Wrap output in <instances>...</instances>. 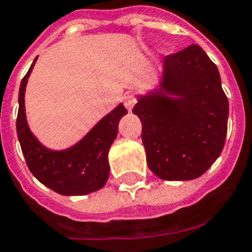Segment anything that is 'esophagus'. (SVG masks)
<instances>
[{
    "label": "esophagus",
    "mask_w": 252,
    "mask_h": 252,
    "mask_svg": "<svg viewBox=\"0 0 252 252\" xmlns=\"http://www.w3.org/2000/svg\"><path fill=\"white\" fill-rule=\"evenodd\" d=\"M135 97H134V94H131V93H126V94L124 95V105L126 106L127 110H131L132 106L135 105Z\"/></svg>",
    "instance_id": "1"
}]
</instances>
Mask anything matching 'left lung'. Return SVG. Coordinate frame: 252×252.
Instances as JSON below:
<instances>
[{
  "instance_id": "8db88e82",
  "label": "left lung",
  "mask_w": 252,
  "mask_h": 252,
  "mask_svg": "<svg viewBox=\"0 0 252 252\" xmlns=\"http://www.w3.org/2000/svg\"><path fill=\"white\" fill-rule=\"evenodd\" d=\"M161 85L177 98L155 93L132 109L142 122L147 164L164 180H192L222 153L229 101L216 64L197 44L165 56Z\"/></svg>"
}]
</instances>
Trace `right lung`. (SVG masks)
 I'll return each instance as SVG.
<instances>
[{
    "instance_id": "add662e5",
    "label": "right lung",
    "mask_w": 252,
    "mask_h": 252,
    "mask_svg": "<svg viewBox=\"0 0 252 252\" xmlns=\"http://www.w3.org/2000/svg\"><path fill=\"white\" fill-rule=\"evenodd\" d=\"M36 59L21 81L18 94L17 134L30 172L42 184L64 196H83L95 192L109 177L108 153L118 134L121 118L127 114L122 104L95 125L81 142L65 151L47 150L35 139L25 114V88Z\"/></svg>"
}]
</instances>
